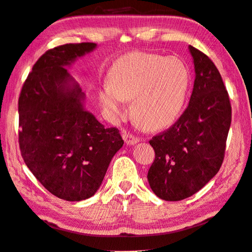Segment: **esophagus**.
Instances as JSON below:
<instances>
[{
	"mask_svg": "<svg viewBox=\"0 0 252 252\" xmlns=\"http://www.w3.org/2000/svg\"><path fill=\"white\" fill-rule=\"evenodd\" d=\"M122 138H123V140H125V142L127 145H134L140 141L138 136H134L133 134H131V133H126V132H125V133L122 134Z\"/></svg>",
	"mask_w": 252,
	"mask_h": 252,
	"instance_id": "obj_1",
	"label": "esophagus"
}]
</instances>
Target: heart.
I'll return each instance as SVG.
<instances>
[{
    "mask_svg": "<svg viewBox=\"0 0 252 252\" xmlns=\"http://www.w3.org/2000/svg\"><path fill=\"white\" fill-rule=\"evenodd\" d=\"M189 88V71L181 59L135 52L112 67L99 99L116 118L125 113L123 100L132 101V118L144 129L158 130L180 117Z\"/></svg>",
    "mask_w": 252,
    "mask_h": 252,
    "instance_id": "heart-1",
    "label": "heart"
}]
</instances>
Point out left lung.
<instances>
[{
  "label": "left lung",
  "instance_id": "left-lung-1",
  "mask_svg": "<svg viewBox=\"0 0 252 252\" xmlns=\"http://www.w3.org/2000/svg\"><path fill=\"white\" fill-rule=\"evenodd\" d=\"M189 49L195 68L189 107L170 129L150 140L155 159L149 184L170 202L197 193L218 173L231 123L229 95L216 66L200 50Z\"/></svg>",
  "mask_w": 252,
  "mask_h": 252
}]
</instances>
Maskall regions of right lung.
<instances>
[{"mask_svg":"<svg viewBox=\"0 0 252 252\" xmlns=\"http://www.w3.org/2000/svg\"><path fill=\"white\" fill-rule=\"evenodd\" d=\"M97 47L66 44L36 62L18 99L24 162L49 193L68 202L94 196L123 142L86 110V95L65 67Z\"/></svg>","mask_w":252,"mask_h":252,"instance_id":"add662e5","label":"right lung"}]
</instances>
